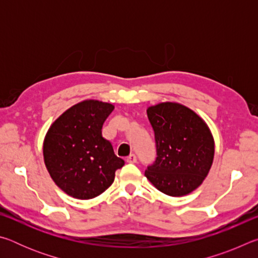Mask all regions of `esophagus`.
<instances>
[{
    "label": "esophagus",
    "instance_id": "esophagus-1",
    "mask_svg": "<svg viewBox=\"0 0 258 258\" xmlns=\"http://www.w3.org/2000/svg\"><path fill=\"white\" fill-rule=\"evenodd\" d=\"M126 161H127V163H130V164L135 163V161H137V156H135L134 154L128 155L127 157H126Z\"/></svg>",
    "mask_w": 258,
    "mask_h": 258
}]
</instances>
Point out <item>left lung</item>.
<instances>
[{"label":"left lung","mask_w":258,"mask_h":258,"mask_svg":"<svg viewBox=\"0 0 258 258\" xmlns=\"http://www.w3.org/2000/svg\"><path fill=\"white\" fill-rule=\"evenodd\" d=\"M147 113L155 131L157 158L146 177L167 196L189 195L213 165L215 141L211 128L197 112L178 102H160Z\"/></svg>","instance_id":"left-lung-1"}]
</instances>
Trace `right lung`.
Wrapping results in <instances>:
<instances>
[{
	"mask_svg": "<svg viewBox=\"0 0 258 258\" xmlns=\"http://www.w3.org/2000/svg\"><path fill=\"white\" fill-rule=\"evenodd\" d=\"M113 108L99 100H84L61 113L47 130L43 141L45 167L55 184L73 198L98 197L125 164L101 133Z\"/></svg>",
	"mask_w": 258,
	"mask_h": 258,
	"instance_id": "add662e5",
	"label": "right lung"
}]
</instances>
